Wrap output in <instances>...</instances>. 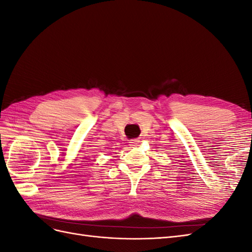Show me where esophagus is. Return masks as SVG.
I'll list each match as a JSON object with an SVG mask.
<instances>
[{"label": "esophagus", "mask_w": 252, "mask_h": 252, "mask_svg": "<svg viewBox=\"0 0 252 252\" xmlns=\"http://www.w3.org/2000/svg\"><path fill=\"white\" fill-rule=\"evenodd\" d=\"M140 142H141L140 140H136V139H135V140H131L129 143H130L131 146H136V145H138Z\"/></svg>", "instance_id": "obj_1"}]
</instances>
